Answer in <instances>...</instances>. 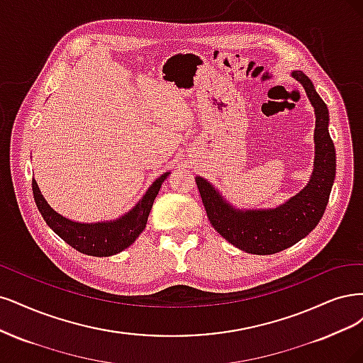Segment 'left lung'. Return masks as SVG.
<instances>
[{"mask_svg":"<svg viewBox=\"0 0 363 363\" xmlns=\"http://www.w3.org/2000/svg\"><path fill=\"white\" fill-rule=\"evenodd\" d=\"M305 89L315 110V160L308 185L277 208L237 209L214 186L196 177L213 228L235 247L253 255H272L305 238L321 220L336 173V152L329 134V110L301 71L291 74Z\"/></svg>","mask_w":363,"mask_h":363,"instance_id":"obj_1","label":"left lung"}]
</instances>
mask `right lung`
<instances>
[{"label": "right lung", "mask_w": 363, "mask_h": 363, "mask_svg": "<svg viewBox=\"0 0 363 363\" xmlns=\"http://www.w3.org/2000/svg\"><path fill=\"white\" fill-rule=\"evenodd\" d=\"M169 172L152 184L138 203L125 216L110 221L98 223H78L58 213L48 205L42 196L38 182L33 179V196L43 220L58 237L75 250L90 256H111L125 250L138 238L147 223V217L162 182L167 179Z\"/></svg>", "instance_id": "add662e5"}]
</instances>
